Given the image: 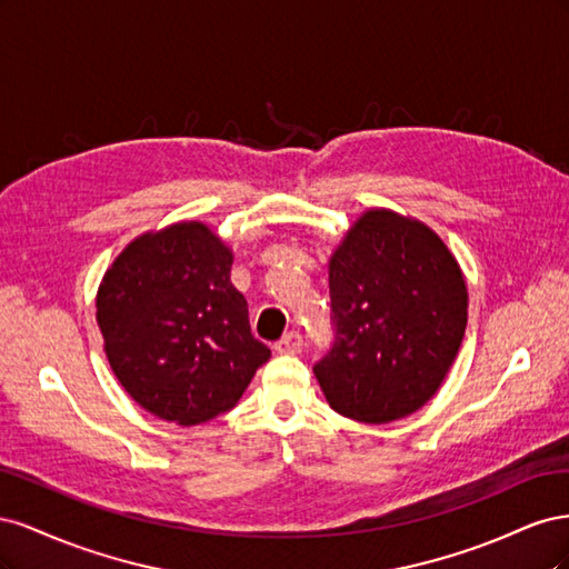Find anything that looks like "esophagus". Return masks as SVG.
<instances>
[{
  "instance_id": "obj_1",
  "label": "esophagus",
  "mask_w": 569,
  "mask_h": 569,
  "mask_svg": "<svg viewBox=\"0 0 569 569\" xmlns=\"http://www.w3.org/2000/svg\"><path fill=\"white\" fill-rule=\"evenodd\" d=\"M303 349V339L299 332H287L278 343H274V351L278 353H299Z\"/></svg>"
}]
</instances>
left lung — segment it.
Here are the masks:
<instances>
[{"mask_svg":"<svg viewBox=\"0 0 569 569\" xmlns=\"http://www.w3.org/2000/svg\"><path fill=\"white\" fill-rule=\"evenodd\" d=\"M337 337L313 372L339 416L387 425L420 410L449 375L468 327V284L422 220L360 213L330 256Z\"/></svg>","mask_w":569,"mask_h":569,"instance_id":"8db88e82","label":"left lung"}]
</instances>
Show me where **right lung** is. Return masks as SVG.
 <instances>
[{
    "mask_svg": "<svg viewBox=\"0 0 569 569\" xmlns=\"http://www.w3.org/2000/svg\"><path fill=\"white\" fill-rule=\"evenodd\" d=\"M234 253L201 220L149 230L120 251L97 289L109 366L151 416L182 427L237 406L270 349L251 335L232 280Z\"/></svg>",
    "mask_w": 569,
    "mask_h": 569,
    "instance_id": "add662e5",
    "label": "right lung"
}]
</instances>
